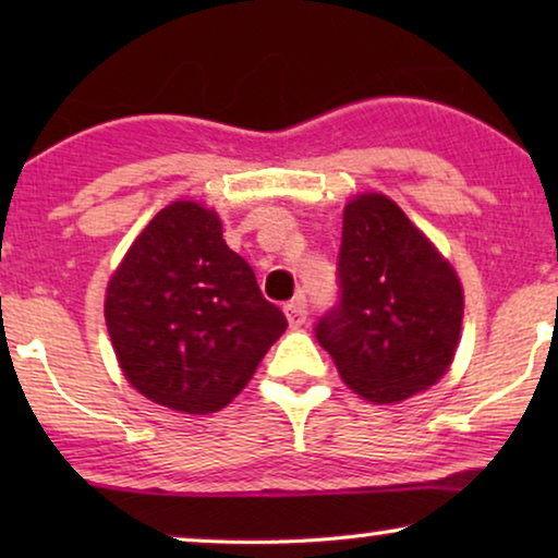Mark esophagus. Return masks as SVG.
<instances>
[{"label": "esophagus", "instance_id": "34e87169", "mask_svg": "<svg viewBox=\"0 0 558 558\" xmlns=\"http://www.w3.org/2000/svg\"><path fill=\"white\" fill-rule=\"evenodd\" d=\"M284 315H287V323L292 330H296V327H302L304 323H307V302H304V296H296V300H292L284 307Z\"/></svg>", "mask_w": 558, "mask_h": 558}]
</instances>
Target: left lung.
Wrapping results in <instances>:
<instances>
[{
	"instance_id": "8db88e82",
	"label": "left lung",
	"mask_w": 558,
	"mask_h": 558,
	"mask_svg": "<svg viewBox=\"0 0 558 558\" xmlns=\"http://www.w3.org/2000/svg\"><path fill=\"white\" fill-rule=\"evenodd\" d=\"M340 307L317 340L350 391L399 403L449 371L460 345L464 292L454 266L384 193L342 210Z\"/></svg>"
}]
</instances>
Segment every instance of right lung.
I'll return each mask as SVG.
<instances>
[{
  "mask_svg": "<svg viewBox=\"0 0 558 558\" xmlns=\"http://www.w3.org/2000/svg\"><path fill=\"white\" fill-rule=\"evenodd\" d=\"M106 327L124 378L180 414H213L239 396L287 317L197 201L157 213L113 269Z\"/></svg>",
  "mask_w": 558,
  "mask_h": 558,
  "instance_id": "add662e5",
  "label": "right lung"
}]
</instances>
